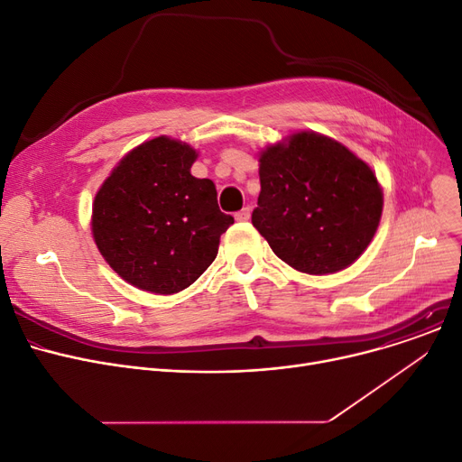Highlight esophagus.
Returning <instances> with one entry per match:
<instances>
[{
	"label": "esophagus",
	"instance_id": "obj_1",
	"mask_svg": "<svg viewBox=\"0 0 462 462\" xmlns=\"http://www.w3.org/2000/svg\"><path fill=\"white\" fill-rule=\"evenodd\" d=\"M235 220H236V222H248V220H250V208L246 207V208L238 210V212L235 214Z\"/></svg>",
	"mask_w": 462,
	"mask_h": 462
}]
</instances>
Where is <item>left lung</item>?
<instances>
[{
	"label": "left lung",
	"mask_w": 462,
	"mask_h": 462,
	"mask_svg": "<svg viewBox=\"0 0 462 462\" xmlns=\"http://www.w3.org/2000/svg\"><path fill=\"white\" fill-rule=\"evenodd\" d=\"M254 227L298 273L336 274L355 263L381 224L374 171L328 135L300 130L259 154Z\"/></svg>",
	"instance_id": "1"
}]
</instances>
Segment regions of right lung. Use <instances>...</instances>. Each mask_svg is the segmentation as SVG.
<instances>
[{
    "instance_id": "right-lung-1",
    "label": "right lung",
    "mask_w": 462,
    "mask_h": 462,
    "mask_svg": "<svg viewBox=\"0 0 462 462\" xmlns=\"http://www.w3.org/2000/svg\"><path fill=\"white\" fill-rule=\"evenodd\" d=\"M198 151L158 135L126 152L93 201L91 231L104 261L130 285L175 294L216 259L235 224L210 179L192 175Z\"/></svg>"
}]
</instances>
